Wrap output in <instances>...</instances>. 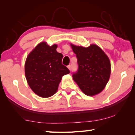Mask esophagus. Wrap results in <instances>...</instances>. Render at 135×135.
Instances as JSON below:
<instances>
[{
    "mask_svg": "<svg viewBox=\"0 0 135 135\" xmlns=\"http://www.w3.org/2000/svg\"><path fill=\"white\" fill-rule=\"evenodd\" d=\"M67 68H68V70H69L70 71V70H71V65H68V66H67Z\"/></svg>",
    "mask_w": 135,
    "mask_h": 135,
    "instance_id": "1",
    "label": "esophagus"
}]
</instances>
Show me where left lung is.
Here are the masks:
<instances>
[{"label":"left lung","mask_w":135,"mask_h":135,"mask_svg":"<svg viewBox=\"0 0 135 135\" xmlns=\"http://www.w3.org/2000/svg\"><path fill=\"white\" fill-rule=\"evenodd\" d=\"M70 46L76 55L79 65L77 73L73 75V80L86 95L99 94L110 77L111 62L108 56L96 44L87 47L73 43Z\"/></svg>","instance_id":"1"}]
</instances>
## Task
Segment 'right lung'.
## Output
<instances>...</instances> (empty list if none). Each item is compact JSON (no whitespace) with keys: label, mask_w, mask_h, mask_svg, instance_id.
Instances as JSON below:
<instances>
[{"label":"right lung","mask_w":135,"mask_h":135,"mask_svg":"<svg viewBox=\"0 0 135 135\" xmlns=\"http://www.w3.org/2000/svg\"><path fill=\"white\" fill-rule=\"evenodd\" d=\"M56 44L38 43L27 57L25 75L30 88L39 97L48 98L58 90L62 76L70 71L62 64V54L56 51Z\"/></svg>","instance_id":"obj_1"}]
</instances>
